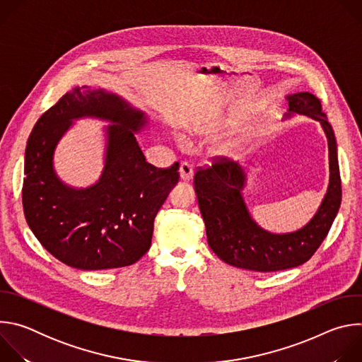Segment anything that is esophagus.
Listing matches in <instances>:
<instances>
[{
	"label": "esophagus",
	"mask_w": 362,
	"mask_h": 362,
	"mask_svg": "<svg viewBox=\"0 0 362 362\" xmlns=\"http://www.w3.org/2000/svg\"><path fill=\"white\" fill-rule=\"evenodd\" d=\"M179 175H180V180H183V182H189V180L192 179V176H193V166H192V165H189V163H186V162L180 163Z\"/></svg>",
	"instance_id": "34e87169"
}]
</instances>
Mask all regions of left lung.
I'll return each instance as SVG.
<instances>
[{"label":"left lung","mask_w":362,"mask_h":362,"mask_svg":"<svg viewBox=\"0 0 362 362\" xmlns=\"http://www.w3.org/2000/svg\"><path fill=\"white\" fill-rule=\"evenodd\" d=\"M286 119L299 115L321 123L329 151V185L314 218L303 228L289 233H272L257 225L243 200L246 185L243 166L226 158L215 160L208 169L194 175V190L206 226L211 249L228 265L275 272L305 264L327 238L341 206V176L337 140L321 101L311 93L286 95Z\"/></svg>","instance_id":"left-lung-1"}]
</instances>
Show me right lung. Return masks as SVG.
Listing matches in <instances>:
<instances>
[{
    "instance_id": "1",
    "label": "right lung",
    "mask_w": 362,
    "mask_h": 362,
    "mask_svg": "<svg viewBox=\"0 0 362 362\" xmlns=\"http://www.w3.org/2000/svg\"><path fill=\"white\" fill-rule=\"evenodd\" d=\"M109 121L105 169L88 188L67 187L54 170V150L72 120ZM143 112L122 97L74 87L35 123L25 148L23 208L40 243L63 264L83 271L123 268L151 245L153 223L179 182V163L158 169L146 162L136 133Z\"/></svg>"
}]
</instances>
